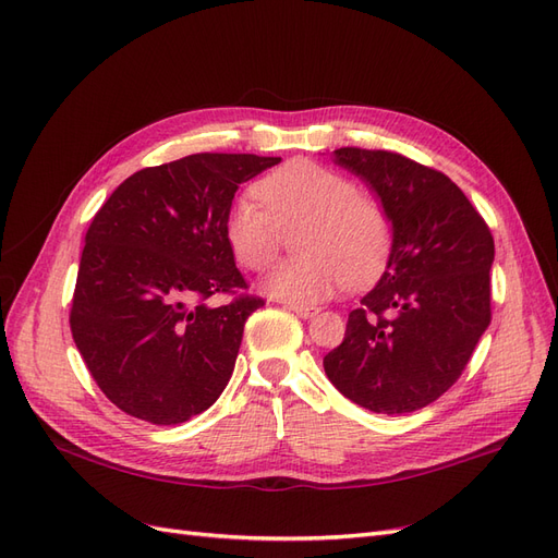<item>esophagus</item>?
I'll return each instance as SVG.
<instances>
[{
	"label": "esophagus",
	"mask_w": 558,
	"mask_h": 558,
	"mask_svg": "<svg viewBox=\"0 0 558 558\" xmlns=\"http://www.w3.org/2000/svg\"><path fill=\"white\" fill-rule=\"evenodd\" d=\"M286 307H289L293 314H298L300 318H312L314 314H318V307L305 305V302H286Z\"/></svg>",
	"instance_id": "1"
}]
</instances>
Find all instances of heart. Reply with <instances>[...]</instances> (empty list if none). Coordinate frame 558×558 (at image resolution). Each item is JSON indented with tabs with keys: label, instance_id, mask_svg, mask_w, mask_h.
Segmentation results:
<instances>
[{
	"label": "heart",
	"instance_id": "1",
	"mask_svg": "<svg viewBox=\"0 0 558 558\" xmlns=\"http://www.w3.org/2000/svg\"><path fill=\"white\" fill-rule=\"evenodd\" d=\"M256 195H240L226 218V240L238 263L265 272L279 258L283 232L302 228L295 251L267 279L269 295L318 302L347 281L361 283L381 267L391 248V221L377 199L340 172L295 160L265 177Z\"/></svg>",
	"mask_w": 558,
	"mask_h": 558
}]
</instances>
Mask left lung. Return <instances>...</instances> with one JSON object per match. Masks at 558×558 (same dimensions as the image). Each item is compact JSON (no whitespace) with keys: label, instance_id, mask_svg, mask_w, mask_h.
Instances as JSON below:
<instances>
[{"label":"left lung","instance_id":"obj_1","mask_svg":"<svg viewBox=\"0 0 558 558\" xmlns=\"http://www.w3.org/2000/svg\"><path fill=\"white\" fill-rule=\"evenodd\" d=\"M335 162L377 193L393 244L342 344L324 359L326 375L369 412H416L456 384L492 324V230L433 167L356 146L337 148Z\"/></svg>","mask_w":558,"mask_h":558}]
</instances>
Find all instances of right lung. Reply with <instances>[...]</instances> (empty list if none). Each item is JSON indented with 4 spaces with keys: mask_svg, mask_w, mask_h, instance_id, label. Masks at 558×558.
I'll return each instance as SVG.
<instances>
[{
    "mask_svg": "<svg viewBox=\"0 0 558 558\" xmlns=\"http://www.w3.org/2000/svg\"><path fill=\"white\" fill-rule=\"evenodd\" d=\"M281 158L195 154L128 177L95 214L70 326L102 393L156 426L183 424L223 393L246 318L226 218L240 183ZM214 294H232L211 306Z\"/></svg>",
    "mask_w": 558,
    "mask_h": 558,
    "instance_id": "right-lung-1",
    "label": "right lung"
}]
</instances>
